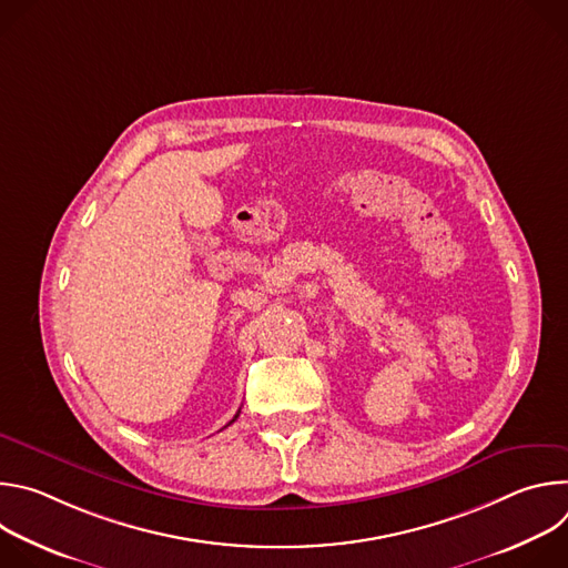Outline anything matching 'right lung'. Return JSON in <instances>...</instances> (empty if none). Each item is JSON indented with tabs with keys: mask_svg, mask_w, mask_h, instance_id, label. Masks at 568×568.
Masks as SVG:
<instances>
[{
	"mask_svg": "<svg viewBox=\"0 0 568 568\" xmlns=\"http://www.w3.org/2000/svg\"><path fill=\"white\" fill-rule=\"evenodd\" d=\"M237 416H240V412L233 416V420H231V423H235V418H237ZM231 423H229V425H231ZM229 425H226V427H229Z\"/></svg>",
	"mask_w": 568,
	"mask_h": 568,
	"instance_id": "1",
	"label": "right lung"
}]
</instances>
